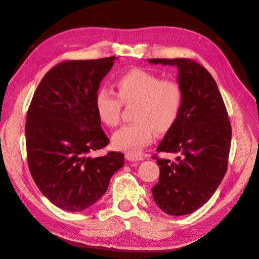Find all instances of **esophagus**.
I'll return each mask as SVG.
<instances>
[{"label": "esophagus", "instance_id": "1", "mask_svg": "<svg viewBox=\"0 0 259 259\" xmlns=\"http://www.w3.org/2000/svg\"><path fill=\"white\" fill-rule=\"evenodd\" d=\"M125 158H126L131 162H137V161H142L145 159V156L143 154H133V153H126L125 154Z\"/></svg>", "mask_w": 259, "mask_h": 259}]
</instances>
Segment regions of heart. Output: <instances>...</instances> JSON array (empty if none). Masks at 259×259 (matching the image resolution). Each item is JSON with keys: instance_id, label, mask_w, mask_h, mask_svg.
Masks as SVG:
<instances>
[{"instance_id": "b5f03b06", "label": "heart", "mask_w": 259, "mask_h": 259, "mask_svg": "<svg viewBox=\"0 0 259 259\" xmlns=\"http://www.w3.org/2000/svg\"><path fill=\"white\" fill-rule=\"evenodd\" d=\"M116 95L101 89L96 93L95 109L99 120L115 127L124 105L136 104L134 124L123 126L112 136L113 146L136 154L152 142L154 131L164 134L174 126L184 104V90L177 81L144 69H131L115 81Z\"/></svg>"}]
</instances>
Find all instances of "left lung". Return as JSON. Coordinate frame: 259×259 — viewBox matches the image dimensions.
Instances as JSON below:
<instances>
[{
	"instance_id": "1",
	"label": "left lung",
	"mask_w": 259,
	"mask_h": 259,
	"mask_svg": "<svg viewBox=\"0 0 259 259\" xmlns=\"http://www.w3.org/2000/svg\"><path fill=\"white\" fill-rule=\"evenodd\" d=\"M151 64L177 66L184 104L174 126L158 152L177 154L175 161L153 159L160 165L153 199L165 213L190 214L210 199L228 168L231 124L217 84L207 70L186 58L148 59Z\"/></svg>"
}]
</instances>
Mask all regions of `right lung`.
I'll list each match as a JSON object with an SVG mask.
<instances>
[{
    "label": "right lung",
    "mask_w": 259,
    "mask_h": 259,
    "mask_svg": "<svg viewBox=\"0 0 259 259\" xmlns=\"http://www.w3.org/2000/svg\"><path fill=\"white\" fill-rule=\"evenodd\" d=\"M115 57L65 60L53 67L36 88L26 119L29 170L53 204L69 211L93 205L108 189L110 178L124 164V154L106 147L95 96Z\"/></svg>",
    "instance_id": "1"
}]
</instances>
